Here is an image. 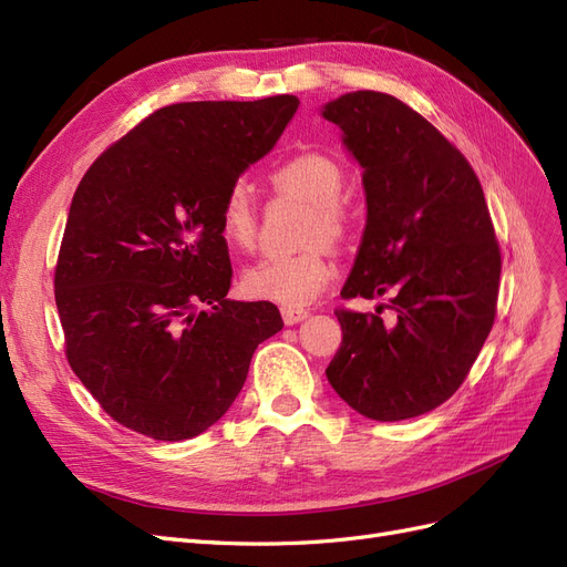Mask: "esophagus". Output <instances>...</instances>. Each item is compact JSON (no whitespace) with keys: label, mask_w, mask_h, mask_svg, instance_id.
Wrapping results in <instances>:
<instances>
[{"label":"esophagus","mask_w":567,"mask_h":567,"mask_svg":"<svg viewBox=\"0 0 567 567\" xmlns=\"http://www.w3.org/2000/svg\"><path fill=\"white\" fill-rule=\"evenodd\" d=\"M281 317H284L286 326H293V323H300L302 319L310 317V312H307V310H284Z\"/></svg>","instance_id":"34e87169"}]
</instances>
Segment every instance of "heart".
<instances>
[{
    "label": "heart",
    "instance_id": "obj_1",
    "mask_svg": "<svg viewBox=\"0 0 567 567\" xmlns=\"http://www.w3.org/2000/svg\"><path fill=\"white\" fill-rule=\"evenodd\" d=\"M274 184L284 192L312 205L315 217L310 238H338L346 229L342 213V169L323 153H298L281 163L271 175ZM219 231L225 241L238 250H246L255 241L257 215L250 188L236 182L227 188L219 208ZM336 277V262L321 246L298 255L265 257L248 267L241 277V290L252 300L281 305L286 310H300L319 298L321 290Z\"/></svg>",
    "mask_w": 567,
    "mask_h": 567
}]
</instances>
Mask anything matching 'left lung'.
Segmentation results:
<instances>
[{
	"label": "left lung",
	"mask_w": 567,
	"mask_h": 567,
	"mask_svg": "<svg viewBox=\"0 0 567 567\" xmlns=\"http://www.w3.org/2000/svg\"><path fill=\"white\" fill-rule=\"evenodd\" d=\"M321 115L362 167L367 227L342 298L388 296L381 310H338L333 390L373 421H404L447 402L483 350L496 315L502 255L473 167L414 109L350 92Z\"/></svg>",
	"instance_id": "left-lung-1"
}]
</instances>
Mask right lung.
<instances>
[{
  "mask_svg": "<svg viewBox=\"0 0 567 567\" xmlns=\"http://www.w3.org/2000/svg\"><path fill=\"white\" fill-rule=\"evenodd\" d=\"M298 96L151 113L84 173L56 262L65 357L111 419L153 440L208 431L241 392L271 302L229 300L227 188L265 158Z\"/></svg>",
  "mask_w": 567,
  "mask_h": 567,
  "instance_id": "add662e5",
  "label": "right lung"
}]
</instances>
